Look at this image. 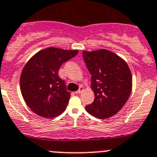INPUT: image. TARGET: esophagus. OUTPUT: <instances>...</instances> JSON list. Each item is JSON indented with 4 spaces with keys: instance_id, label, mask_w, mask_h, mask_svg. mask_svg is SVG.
I'll return each mask as SVG.
<instances>
[{
    "instance_id": "obj_1",
    "label": "esophagus",
    "mask_w": 157,
    "mask_h": 157,
    "mask_svg": "<svg viewBox=\"0 0 157 157\" xmlns=\"http://www.w3.org/2000/svg\"><path fill=\"white\" fill-rule=\"evenodd\" d=\"M83 87H80V88H79V90H77V91H76L75 93H76V94H80V93H81V92L83 91Z\"/></svg>"
}]
</instances>
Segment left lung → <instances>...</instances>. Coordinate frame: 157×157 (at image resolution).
Wrapping results in <instances>:
<instances>
[{
    "label": "left lung",
    "instance_id": "left-lung-1",
    "mask_svg": "<svg viewBox=\"0 0 157 157\" xmlns=\"http://www.w3.org/2000/svg\"><path fill=\"white\" fill-rule=\"evenodd\" d=\"M83 59L91 74L94 101L85 107L87 112L100 119L118 113L128 101L132 77L128 64L108 49L83 51Z\"/></svg>",
    "mask_w": 157,
    "mask_h": 157
}]
</instances>
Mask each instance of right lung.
Returning a JSON list of instances; mask_svg holds the SVG:
<instances>
[{
	"instance_id": "1",
	"label": "right lung",
	"mask_w": 157,
	"mask_h": 157,
	"mask_svg": "<svg viewBox=\"0 0 157 157\" xmlns=\"http://www.w3.org/2000/svg\"><path fill=\"white\" fill-rule=\"evenodd\" d=\"M77 53V49L49 47L36 52L26 63L20 77V88L26 105L36 115L52 118L65 111L70 93L58 77V71Z\"/></svg>"
}]
</instances>
